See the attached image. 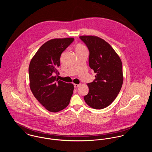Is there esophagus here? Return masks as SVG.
I'll use <instances>...</instances> for the list:
<instances>
[{
	"instance_id": "obj_1",
	"label": "esophagus",
	"mask_w": 152,
	"mask_h": 152,
	"mask_svg": "<svg viewBox=\"0 0 152 152\" xmlns=\"http://www.w3.org/2000/svg\"><path fill=\"white\" fill-rule=\"evenodd\" d=\"M80 86V84H74V88H77V87H79Z\"/></svg>"
}]
</instances>
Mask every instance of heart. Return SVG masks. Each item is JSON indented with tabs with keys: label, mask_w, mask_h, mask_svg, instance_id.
<instances>
[{
	"label": "heart",
	"mask_w": 152,
	"mask_h": 152,
	"mask_svg": "<svg viewBox=\"0 0 152 152\" xmlns=\"http://www.w3.org/2000/svg\"><path fill=\"white\" fill-rule=\"evenodd\" d=\"M85 49H86V47L81 44H78L75 46V51H80V50H85Z\"/></svg>",
	"instance_id": "b5f03b06"
}]
</instances>
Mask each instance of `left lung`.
Returning <instances> with one entry per match:
<instances>
[{
	"mask_svg": "<svg viewBox=\"0 0 152 152\" xmlns=\"http://www.w3.org/2000/svg\"><path fill=\"white\" fill-rule=\"evenodd\" d=\"M80 38L89 50V67L96 74L95 80L87 84L89 92L84 96V100L92 108H105L115 99L122 86L121 60L104 39L94 36H82Z\"/></svg>",
	"mask_w": 152,
	"mask_h": 152,
	"instance_id": "8db88e82",
	"label": "left lung"
}]
</instances>
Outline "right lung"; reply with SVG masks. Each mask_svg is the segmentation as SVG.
Here are the masks:
<instances>
[{
	"label": "right lung",
	"mask_w": 152,
	"mask_h": 152,
	"mask_svg": "<svg viewBox=\"0 0 152 152\" xmlns=\"http://www.w3.org/2000/svg\"><path fill=\"white\" fill-rule=\"evenodd\" d=\"M72 37L54 39L43 44L31 58L28 67L30 88L47 110L57 112L65 108L73 94L74 85L56 78L60 56L74 41Z\"/></svg>",
	"instance_id": "obj_1"
}]
</instances>
